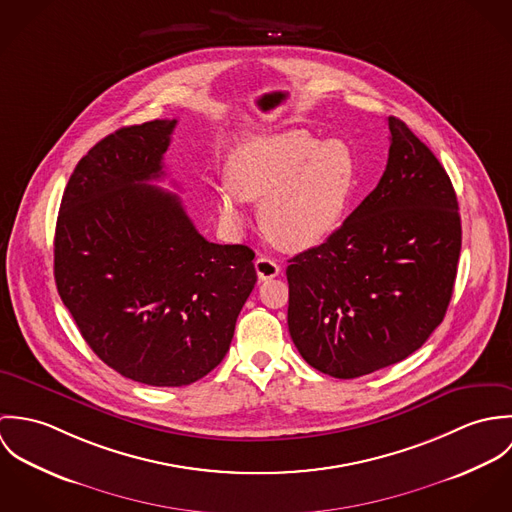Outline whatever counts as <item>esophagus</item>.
Instances as JSON below:
<instances>
[{"instance_id":"34e87169","label":"esophagus","mask_w":512,"mask_h":512,"mask_svg":"<svg viewBox=\"0 0 512 512\" xmlns=\"http://www.w3.org/2000/svg\"><path fill=\"white\" fill-rule=\"evenodd\" d=\"M254 266H256V274H258V278H260L262 282L276 278V276L280 274V270H282L280 264H278L276 260L268 258V256H260V258L254 262Z\"/></svg>"}]
</instances>
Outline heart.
<instances>
[{
  "label": "heart",
  "instance_id": "1",
  "mask_svg": "<svg viewBox=\"0 0 512 512\" xmlns=\"http://www.w3.org/2000/svg\"><path fill=\"white\" fill-rule=\"evenodd\" d=\"M355 179V155L341 140L319 142L303 130L254 138L228 161L232 191L220 193V215L242 228L246 215L240 199L262 203L266 236L284 250H305L339 226Z\"/></svg>",
  "mask_w": 512,
  "mask_h": 512
}]
</instances>
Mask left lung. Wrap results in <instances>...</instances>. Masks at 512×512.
<instances>
[{
    "label": "left lung",
    "mask_w": 512,
    "mask_h": 512,
    "mask_svg": "<svg viewBox=\"0 0 512 512\" xmlns=\"http://www.w3.org/2000/svg\"><path fill=\"white\" fill-rule=\"evenodd\" d=\"M388 130L376 189L286 270L293 345L335 378L418 351L443 321L457 276L461 219L449 175L402 120L390 116Z\"/></svg>",
    "instance_id": "8db88e82"
}]
</instances>
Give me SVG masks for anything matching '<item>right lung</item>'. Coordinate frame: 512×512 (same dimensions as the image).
Segmentation results:
<instances>
[{
	"label": "right lung",
	"instance_id": "1",
	"mask_svg": "<svg viewBox=\"0 0 512 512\" xmlns=\"http://www.w3.org/2000/svg\"><path fill=\"white\" fill-rule=\"evenodd\" d=\"M177 120L120 128L74 167L55 230V282L88 347L149 386H187L224 359L256 284L254 252L209 242L165 175Z\"/></svg>",
	"mask_w": 512,
	"mask_h": 512
}]
</instances>
